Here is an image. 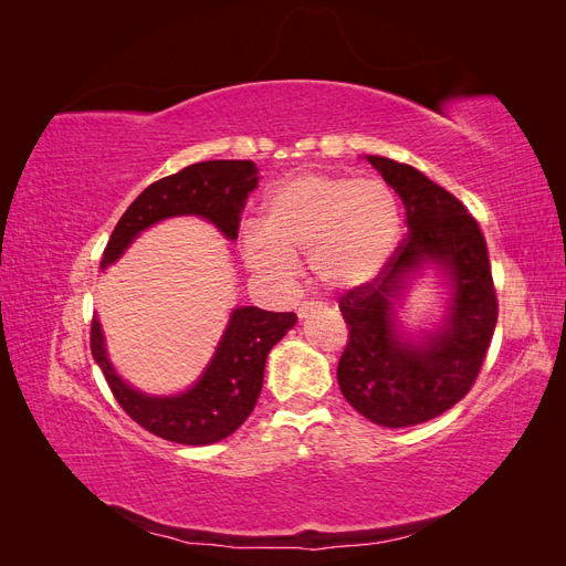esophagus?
<instances>
[{
    "instance_id": "34e87169",
    "label": "esophagus",
    "mask_w": 566,
    "mask_h": 566,
    "mask_svg": "<svg viewBox=\"0 0 566 566\" xmlns=\"http://www.w3.org/2000/svg\"><path fill=\"white\" fill-rule=\"evenodd\" d=\"M321 310V304L318 302H302L300 304V310H297V314H300V318H306L310 314H314V312H318Z\"/></svg>"
}]
</instances>
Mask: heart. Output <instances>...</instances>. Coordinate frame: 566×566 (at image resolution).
Wrapping results in <instances>:
<instances>
[{
	"mask_svg": "<svg viewBox=\"0 0 566 566\" xmlns=\"http://www.w3.org/2000/svg\"><path fill=\"white\" fill-rule=\"evenodd\" d=\"M399 229V200L385 181L304 172L271 188L262 229L248 231L243 250L264 276H287L306 254L321 285L354 290L380 276Z\"/></svg>",
	"mask_w": 566,
	"mask_h": 566,
	"instance_id": "heart-1",
	"label": "heart"
}]
</instances>
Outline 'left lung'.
Segmentation results:
<instances>
[{"label":"left lung","mask_w":566,"mask_h":566,"mask_svg":"<svg viewBox=\"0 0 566 566\" xmlns=\"http://www.w3.org/2000/svg\"><path fill=\"white\" fill-rule=\"evenodd\" d=\"M399 193L408 233L375 281L339 297L349 342L337 364L345 399L375 424L410 427L441 416L474 385L499 321L489 250L476 219L416 167L366 156ZM434 265L450 310L420 340L400 331L396 306L409 281Z\"/></svg>","instance_id":"obj_1"}]
</instances>
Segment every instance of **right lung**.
Returning <instances> with one entry per match:
<instances>
[{"label":"right lung","mask_w":566,"mask_h":566,"mask_svg":"<svg viewBox=\"0 0 566 566\" xmlns=\"http://www.w3.org/2000/svg\"><path fill=\"white\" fill-rule=\"evenodd\" d=\"M256 172L260 169L252 160H208L150 184L119 217L101 269L115 264L142 231L169 217H202L235 241L245 200L260 179ZM295 323L293 312L235 306L208 368L193 387L172 397H150L119 378L98 318L92 321V356L104 370L113 397L134 422L160 439L205 447L227 439L248 420L260 399L266 356Z\"/></svg>","instance_id":"1"}]
</instances>
